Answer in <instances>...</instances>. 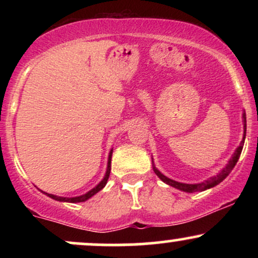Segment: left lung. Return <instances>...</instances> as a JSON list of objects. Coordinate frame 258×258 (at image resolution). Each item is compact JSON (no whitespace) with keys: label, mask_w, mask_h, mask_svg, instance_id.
Listing matches in <instances>:
<instances>
[{"label":"left lung","mask_w":258,"mask_h":258,"mask_svg":"<svg viewBox=\"0 0 258 258\" xmlns=\"http://www.w3.org/2000/svg\"><path fill=\"white\" fill-rule=\"evenodd\" d=\"M242 125H244V135H242V141H241L240 146L236 148L235 152H234V154L232 155V158L229 159V161H228V164L226 165V167L222 168V170L217 174H216V176L210 177V178H207L206 180H204V182H201V183H193V184H189V183L177 182V180L168 178V177L165 176V174H162L161 172H160L158 168L155 167V165H154V161L152 159L154 172H155L156 176H158L159 178L161 179L164 183H166V184L173 186V188L178 189V190L185 191V193H197V191H204V190H206V189L214 188V186L220 184L222 180L226 179V177L230 172H232L234 166H235L239 158H240L242 147H244L245 136H246V114H245V111L242 112Z\"/></svg>","instance_id":"obj_1"}]
</instances>
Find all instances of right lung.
<instances>
[{"label":"right lung","instance_id":"1","mask_svg":"<svg viewBox=\"0 0 258 258\" xmlns=\"http://www.w3.org/2000/svg\"><path fill=\"white\" fill-rule=\"evenodd\" d=\"M111 155H112V149H110V152H109V156H108V165H106V171H105V174L104 177H103V179L100 180V182L97 184L94 188H92L91 190H88L86 194H82V195H79V197H73V198H64V197H58V195H53V194H49V193H46V191H42L43 194H46L47 197H49L51 199H54L57 201H61V203H84V201L88 200L90 198L93 197L94 194H97L98 191L102 190L103 188H104L106 182H108L109 179V176H110V170H111Z\"/></svg>","mask_w":258,"mask_h":258}]
</instances>
